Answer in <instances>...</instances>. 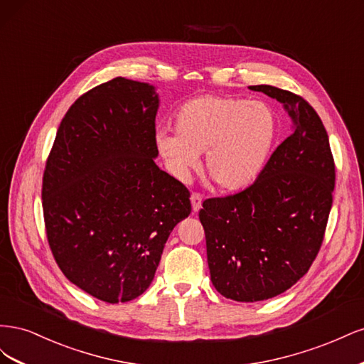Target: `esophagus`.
I'll return each mask as SVG.
<instances>
[{
	"instance_id": "1",
	"label": "esophagus",
	"mask_w": 364,
	"mask_h": 364,
	"mask_svg": "<svg viewBox=\"0 0 364 364\" xmlns=\"http://www.w3.org/2000/svg\"><path fill=\"white\" fill-rule=\"evenodd\" d=\"M202 202H203L202 194L194 191V193L191 194V205H193V211H194V213H197V211H199V209L202 208Z\"/></svg>"
}]
</instances>
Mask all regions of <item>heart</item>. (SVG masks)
<instances>
[{"label": "heart", "mask_w": 364, "mask_h": 364, "mask_svg": "<svg viewBox=\"0 0 364 364\" xmlns=\"http://www.w3.org/2000/svg\"><path fill=\"white\" fill-rule=\"evenodd\" d=\"M173 132H159L158 149L181 179L199 164L220 190L238 191L258 178L277 139L278 121L272 107L243 98L200 95L174 115Z\"/></svg>", "instance_id": "heart-1"}]
</instances>
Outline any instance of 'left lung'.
I'll list each match as a JSON object with an SVG mask.
<instances>
[{
    "instance_id": "left-lung-1",
    "label": "left lung",
    "mask_w": 364,
    "mask_h": 364,
    "mask_svg": "<svg viewBox=\"0 0 364 364\" xmlns=\"http://www.w3.org/2000/svg\"><path fill=\"white\" fill-rule=\"evenodd\" d=\"M249 87L281 102L294 129L255 182L206 199L199 213L211 281L220 294L238 302L278 296L311 267L323 243L336 183L326 129L313 106L270 85Z\"/></svg>"
}]
</instances>
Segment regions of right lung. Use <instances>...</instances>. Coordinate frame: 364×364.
Here are the masks:
<instances>
[{
  "label": "right lung",
  "mask_w": 364,
  "mask_h": 364,
  "mask_svg": "<svg viewBox=\"0 0 364 364\" xmlns=\"http://www.w3.org/2000/svg\"><path fill=\"white\" fill-rule=\"evenodd\" d=\"M158 94L117 77L80 95L60 121L42 176L54 259L103 302L144 293L190 191L155 164Z\"/></svg>",
  "instance_id": "obj_1"
}]
</instances>
